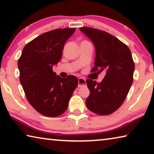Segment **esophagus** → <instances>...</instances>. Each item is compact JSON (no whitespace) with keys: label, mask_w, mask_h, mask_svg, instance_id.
I'll return each instance as SVG.
<instances>
[{"label":"esophagus","mask_w":154,"mask_h":154,"mask_svg":"<svg viewBox=\"0 0 154 154\" xmlns=\"http://www.w3.org/2000/svg\"><path fill=\"white\" fill-rule=\"evenodd\" d=\"M78 82H79V87H81V86H82V85H85V83H86V82H85V79H83V78H82V77H80L78 79Z\"/></svg>","instance_id":"1"}]
</instances>
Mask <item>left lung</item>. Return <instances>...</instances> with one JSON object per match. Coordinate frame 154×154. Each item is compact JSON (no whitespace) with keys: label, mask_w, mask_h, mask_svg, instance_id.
<instances>
[{"label":"left lung","mask_w":154,"mask_h":154,"mask_svg":"<svg viewBox=\"0 0 154 154\" xmlns=\"http://www.w3.org/2000/svg\"><path fill=\"white\" fill-rule=\"evenodd\" d=\"M79 30L92 41L96 49L92 71H105L102 82L87 79L90 94L85 104L90 111L100 116L111 114L126 99L133 82L134 63L126 45L105 31L90 27Z\"/></svg>","instance_id":"1"}]
</instances>
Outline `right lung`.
<instances>
[{
	"mask_svg": "<svg viewBox=\"0 0 154 154\" xmlns=\"http://www.w3.org/2000/svg\"><path fill=\"white\" fill-rule=\"evenodd\" d=\"M75 31V28H58L42 34L25 45L18 60L20 81L27 100L43 116L55 118L64 113L78 85L74 75L62 78L52 70Z\"/></svg>",
	"mask_w": 154,
	"mask_h": 154,
	"instance_id": "right-lung-1",
	"label": "right lung"
}]
</instances>
